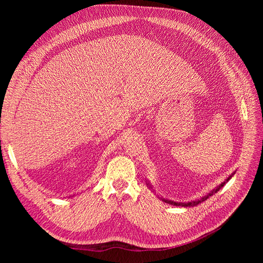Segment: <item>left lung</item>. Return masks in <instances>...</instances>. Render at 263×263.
<instances>
[{
  "instance_id": "left-lung-1",
  "label": "left lung",
  "mask_w": 263,
  "mask_h": 263,
  "mask_svg": "<svg viewBox=\"0 0 263 263\" xmlns=\"http://www.w3.org/2000/svg\"><path fill=\"white\" fill-rule=\"evenodd\" d=\"M233 176H234V174H232V176L228 177V179H226V181H225V182H222L220 185H218L216 189H214L211 193H209L208 195H205L204 197H202L201 200H198V201H192V202H187V203H177V202H172V201H166V200H164V202H166V203H170V204H173V205H176V206H184V208H191V206H196L197 204H200V203H202V202H204V201L208 200V198H209L210 196H212L213 194H215L216 192H218V191H219L222 186H224L230 179H232V177H233Z\"/></svg>"
}]
</instances>
